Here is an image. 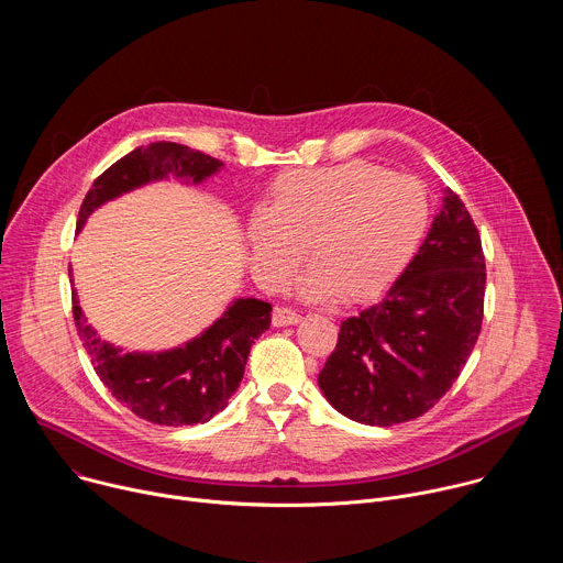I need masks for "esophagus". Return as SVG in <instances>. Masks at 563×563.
<instances>
[{"instance_id":"esophagus-1","label":"esophagus","mask_w":563,"mask_h":563,"mask_svg":"<svg viewBox=\"0 0 563 563\" xmlns=\"http://www.w3.org/2000/svg\"><path fill=\"white\" fill-rule=\"evenodd\" d=\"M302 316L289 307H276L274 316H272V323L274 328H287V325H296L300 323Z\"/></svg>"}]
</instances>
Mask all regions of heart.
Segmentation results:
<instances>
[{"label":"heart","instance_id":"obj_1","mask_svg":"<svg viewBox=\"0 0 563 563\" xmlns=\"http://www.w3.org/2000/svg\"><path fill=\"white\" fill-rule=\"evenodd\" d=\"M430 222V200L412 176L369 163L278 176L267 207L247 222L254 278L289 283L309 245L313 267L298 280L307 300L369 298L408 267Z\"/></svg>","mask_w":563,"mask_h":563}]
</instances>
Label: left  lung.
<instances>
[{
    "label": "left lung",
    "mask_w": 563,
    "mask_h": 563,
    "mask_svg": "<svg viewBox=\"0 0 563 563\" xmlns=\"http://www.w3.org/2000/svg\"><path fill=\"white\" fill-rule=\"evenodd\" d=\"M419 254L387 294L343 320L336 350L318 374L330 404L365 426L426 415L472 354L486 296V258L461 198L443 191Z\"/></svg>",
    "instance_id": "obj_1"
}]
</instances>
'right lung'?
I'll list each match as a JSON object with an SVG mask.
<instances>
[{
	"mask_svg": "<svg viewBox=\"0 0 563 563\" xmlns=\"http://www.w3.org/2000/svg\"><path fill=\"white\" fill-rule=\"evenodd\" d=\"M220 167V159L185 144L153 142L140 146L96 178L79 207L77 231L100 205L131 189L169 176L189 178L198 185ZM73 318L96 374L120 404L144 421L178 428L207 423L227 408V400L243 380L254 341L272 325V305L258 298H235L198 339L157 354H124L104 343L87 325L75 291Z\"/></svg>",
	"mask_w": 563,
	"mask_h": 563,
	"instance_id": "1",
	"label": "right lung"
}]
</instances>
